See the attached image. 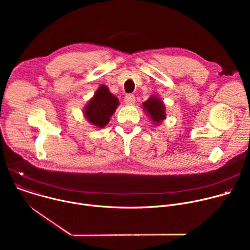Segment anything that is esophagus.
<instances>
[{"label": "esophagus", "instance_id": "esophagus-1", "mask_svg": "<svg viewBox=\"0 0 250 250\" xmlns=\"http://www.w3.org/2000/svg\"><path fill=\"white\" fill-rule=\"evenodd\" d=\"M125 102L126 104H134V102H135V97H134V95H132V94H127V95L125 97Z\"/></svg>", "mask_w": 250, "mask_h": 250}]
</instances>
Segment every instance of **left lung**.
<instances>
[{
    "instance_id": "left-lung-1",
    "label": "left lung",
    "mask_w": 250,
    "mask_h": 250,
    "mask_svg": "<svg viewBox=\"0 0 250 250\" xmlns=\"http://www.w3.org/2000/svg\"><path fill=\"white\" fill-rule=\"evenodd\" d=\"M144 106L153 122L159 124L165 119L164 104L159 99L151 97L149 100L144 103Z\"/></svg>"
}]
</instances>
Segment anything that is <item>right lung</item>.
<instances>
[{
  "instance_id": "right-lung-1",
  "label": "right lung",
  "mask_w": 250,
  "mask_h": 250,
  "mask_svg": "<svg viewBox=\"0 0 250 250\" xmlns=\"http://www.w3.org/2000/svg\"><path fill=\"white\" fill-rule=\"evenodd\" d=\"M119 100L110 93L109 89L102 85L85 108V117L93 125L103 127L109 123L115 113Z\"/></svg>"
}]
</instances>
